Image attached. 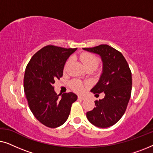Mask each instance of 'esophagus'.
<instances>
[{
	"label": "esophagus",
	"instance_id": "1",
	"mask_svg": "<svg viewBox=\"0 0 153 153\" xmlns=\"http://www.w3.org/2000/svg\"><path fill=\"white\" fill-rule=\"evenodd\" d=\"M78 99L80 100H85V97L83 95H79V96H78Z\"/></svg>",
	"mask_w": 153,
	"mask_h": 153
}]
</instances>
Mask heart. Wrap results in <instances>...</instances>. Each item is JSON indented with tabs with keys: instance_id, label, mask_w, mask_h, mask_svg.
I'll list each match as a JSON object with an SVG mask.
<instances>
[{
	"instance_id": "1",
	"label": "heart",
	"mask_w": 153,
	"mask_h": 153,
	"mask_svg": "<svg viewBox=\"0 0 153 153\" xmlns=\"http://www.w3.org/2000/svg\"><path fill=\"white\" fill-rule=\"evenodd\" d=\"M80 59L81 62H83V65H84L87 69H95L98 66L100 63L99 58H98L93 53H88V52H85V53H82L80 55ZM72 59L69 58L67 60L65 64V69H67V68L69 66V65L71 62ZM86 83H84L79 80H73L71 82V87L74 90V91L77 92V93H81L84 89Z\"/></svg>"
}]
</instances>
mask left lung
<instances>
[{"mask_svg":"<svg viewBox=\"0 0 153 153\" xmlns=\"http://www.w3.org/2000/svg\"><path fill=\"white\" fill-rule=\"evenodd\" d=\"M83 49L101 56L103 72L91 91L95 95L102 92L105 94L103 99L95 100V107L86 113L87 118L96 127L112 126L122 118L130 99L132 85L130 68L123 54L107 45Z\"/></svg>","mask_w":153,"mask_h":153,"instance_id":"left-lung-1","label":"left lung"}]
</instances>
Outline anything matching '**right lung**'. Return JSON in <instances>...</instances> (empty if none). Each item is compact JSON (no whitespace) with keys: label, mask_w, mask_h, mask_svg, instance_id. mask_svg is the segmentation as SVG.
<instances>
[{"label":"right lung","mask_w":153,"mask_h":153,"mask_svg":"<svg viewBox=\"0 0 153 153\" xmlns=\"http://www.w3.org/2000/svg\"><path fill=\"white\" fill-rule=\"evenodd\" d=\"M76 50L47 45L36 52L27 65L24 88L29 108L42 124L56 128L68 120L71 106L77 100L73 93L60 98L53 83L62 76L66 60Z\"/></svg>","instance_id":"1"}]
</instances>
